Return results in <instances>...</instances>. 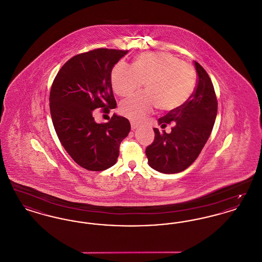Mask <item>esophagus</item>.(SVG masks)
<instances>
[{
	"instance_id": "34e87169",
	"label": "esophagus",
	"mask_w": 262,
	"mask_h": 262,
	"mask_svg": "<svg viewBox=\"0 0 262 262\" xmlns=\"http://www.w3.org/2000/svg\"><path fill=\"white\" fill-rule=\"evenodd\" d=\"M130 125H132V129H133V130L137 129V126H138V125L136 124V123H134V122H132V123H130Z\"/></svg>"
}]
</instances>
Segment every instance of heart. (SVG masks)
<instances>
[{"mask_svg": "<svg viewBox=\"0 0 262 262\" xmlns=\"http://www.w3.org/2000/svg\"><path fill=\"white\" fill-rule=\"evenodd\" d=\"M145 82V91L124 100L120 111L134 122H140L156 107L172 112L183 107L192 96L196 75L194 70L174 55L148 52L137 56L128 66L116 63L111 73L113 90L119 96H128Z\"/></svg>", "mask_w": 262, "mask_h": 262, "instance_id": "heart-1", "label": "heart"}]
</instances>
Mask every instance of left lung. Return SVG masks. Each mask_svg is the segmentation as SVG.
<instances>
[{
	"instance_id": "obj_1",
	"label": "left lung",
	"mask_w": 262,
	"mask_h": 262,
	"mask_svg": "<svg viewBox=\"0 0 262 262\" xmlns=\"http://www.w3.org/2000/svg\"><path fill=\"white\" fill-rule=\"evenodd\" d=\"M198 83L187 103L158 119L163 128L173 124L167 134L158 128L154 141L145 153L150 167L164 174H174L186 170L199 157L211 134L217 115V98L211 79L206 71L194 62Z\"/></svg>"
}]
</instances>
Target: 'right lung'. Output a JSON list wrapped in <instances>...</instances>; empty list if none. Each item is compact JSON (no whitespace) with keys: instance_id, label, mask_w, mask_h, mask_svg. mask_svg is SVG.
Listing matches in <instances>:
<instances>
[{"instance_id":"right-lung-1","label":"right lung","mask_w":262,"mask_h":262,"mask_svg":"<svg viewBox=\"0 0 262 262\" xmlns=\"http://www.w3.org/2000/svg\"><path fill=\"white\" fill-rule=\"evenodd\" d=\"M127 52L99 48L75 55L52 83L50 112L56 134L73 160L89 171L112 167L130 130L128 120L115 114L105 124L94 120V110L109 114L117 107L111 73Z\"/></svg>"}]
</instances>
